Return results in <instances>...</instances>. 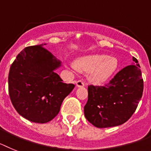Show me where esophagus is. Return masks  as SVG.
Listing matches in <instances>:
<instances>
[{
	"instance_id": "34e87169",
	"label": "esophagus",
	"mask_w": 151,
	"mask_h": 151,
	"mask_svg": "<svg viewBox=\"0 0 151 151\" xmlns=\"http://www.w3.org/2000/svg\"><path fill=\"white\" fill-rule=\"evenodd\" d=\"M76 86H77V87H83L84 86V83H83V81H76Z\"/></svg>"
}]
</instances>
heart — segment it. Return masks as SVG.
I'll return each mask as SVG.
<instances>
[{
	"mask_svg": "<svg viewBox=\"0 0 151 151\" xmlns=\"http://www.w3.org/2000/svg\"><path fill=\"white\" fill-rule=\"evenodd\" d=\"M75 67L80 71L90 73V81L100 84L113 74L118 67V61L108 55L94 54L79 58L75 62Z\"/></svg>",
	"mask_w": 151,
	"mask_h": 151,
	"instance_id": "1",
	"label": "heart"
}]
</instances>
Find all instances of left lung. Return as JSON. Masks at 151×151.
Returning a JSON list of instances; mask_svg holds the SVG:
<instances>
[{
  "label": "left lung",
  "instance_id": "obj_1",
  "mask_svg": "<svg viewBox=\"0 0 151 151\" xmlns=\"http://www.w3.org/2000/svg\"><path fill=\"white\" fill-rule=\"evenodd\" d=\"M124 67L104 86H88L86 119L96 128H109L126 122L142 96L144 82L138 61Z\"/></svg>",
  "mask_w": 151,
  "mask_h": 151
}]
</instances>
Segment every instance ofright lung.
Segmentation results:
<instances>
[{
	"mask_svg": "<svg viewBox=\"0 0 151 151\" xmlns=\"http://www.w3.org/2000/svg\"><path fill=\"white\" fill-rule=\"evenodd\" d=\"M25 48L17 56L8 76L9 95L17 112L36 123H46L58 114L61 103L74 88L63 83L55 70L61 61L43 48Z\"/></svg>",
	"mask_w": 151,
	"mask_h": 151,
	"instance_id": "obj_1",
	"label": "right lung"
}]
</instances>
